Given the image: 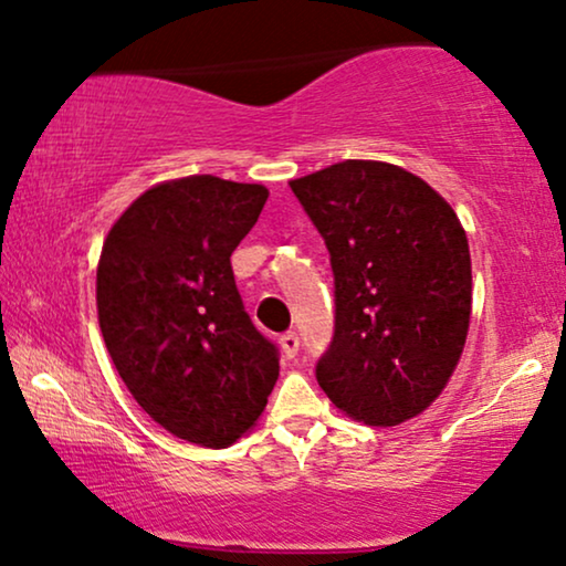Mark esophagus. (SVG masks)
I'll list each match as a JSON object with an SVG mask.
<instances>
[{"label": "esophagus", "mask_w": 566, "mask_h": 566, "mask_svg": "<svg viewBox=\"0 0 566 566\" xmlns=\"http://www.w3.org/2000/svg\"><path fill=\"white\" fill-rule=\"evenodd\" d=\"M280 346H282V354L286 356V359H294L300 352V338L297 333H284V336L280 338Z\"/></svg>", "instance_id": "1"}]
</instances>
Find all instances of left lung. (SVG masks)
<instances>
[{
	"mask_svg": "<svg viewBox=\"0 0 566 566\" xmlns=\"http://www.w3.org/2000/svg\"><path fill=\"white\" fill-rule=\"evenodd\" d=\"M336 276V336L317 385L364 426H400L443 392L472 315L467 230L402 166L346 158L290 181Z\"/></svg>",
	"mask_w": 566,
	"mask_h": 566,
	"instance_id": "8db88e82",
	"label": "left lung"
}]
</instances>
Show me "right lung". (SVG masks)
<instances>
[{"label": "right lung", "mask_w": 566, "mask_h": 566, "mask_svg": "<svg viewBox=\"0 0 566 566\" xmlns=\"http://www.w3.org/2000/svg\"><path fill=\"white\" fill-rule=\"evenodd\" d=\"M266 197L264 185L212 174L161 181L99 253L97 315L117 374L158 426L207 449L249 433L280 377L230 266Z\"/></svg>", "instance_id": "1"}]
</instances>
